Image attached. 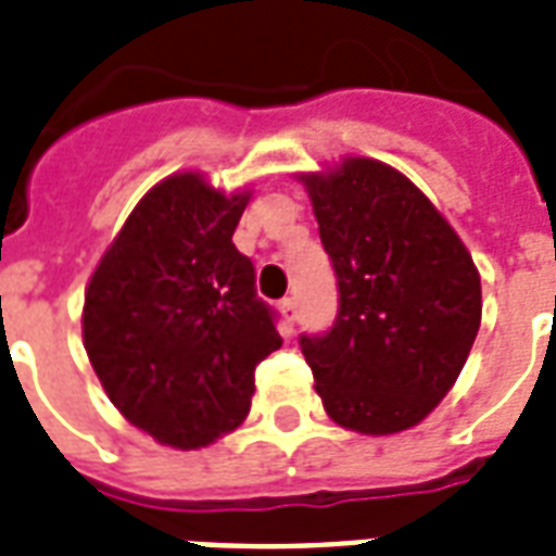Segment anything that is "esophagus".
Listing matches in <instances>:
<instances>
[{"instance_id":"esophagus-1","label":"esophagus","mask_w":556,"mask_h":556,"mask_svg":"<svg viewBox=\"0 0 556 556\" xmlns=\"http://www.w3.org/2000/svg\"><path fill=\"white\" fill-rule=\"evenodd\" d=\"M281 313H283V325H287V330H292V325H295V316H299V301L283 299L281 301Z\"/></svg>"}]
</instances>
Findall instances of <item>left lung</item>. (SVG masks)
Wrapping results in <instances>:
<instances>
[{
	"mask_svg": "<svg viewBox=\"0 0 556 556\" xmlns=\"http://www.w3.org/2000/svg\"><path fill=\"white\" fill-rule=\"evenodd\" d=\"M307 185L339 287L325 333H301L325 412L363 434L420 424L458 380L481 325V278L432 202L377 159Z\"/></svg>",
	"mask_w": 556,
	"mask_h": 556,
	"instance_id": "8db88e82",
	"label": "left lung"
}]
</instances>
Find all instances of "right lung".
I'll return each mask as SVG.
<instances>
[{
    "instance_id": "right-lung-1",
    "label": "right lung",
    "mask_w": 556,
    "mask_h": 556,
    "mask_svg": "<svg viewBox=\"0 0 556 556\" xmlns=\"http://www.w3.org/2000/svg\"><path fill=\"white\" fill-rule=\"evenodd\" d=\"M249 193L200 174L159 182L86 287L84 348L103 391L141 432L197 450L243 424L255 368L281 348L278 313L231 235Z\"/></svg>"
}]
</instances>
